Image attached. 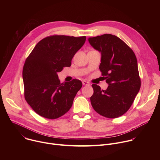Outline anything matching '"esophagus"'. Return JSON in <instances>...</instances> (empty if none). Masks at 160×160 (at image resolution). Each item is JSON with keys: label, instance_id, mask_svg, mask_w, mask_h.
Here are the masks:
<instances>
[{"label": "esophagus", "instance_id": "esophagus-1", "mask_svg": "<svg viewBox=\"0 0 160 160\" xmlns=\"http://www.w3.org/2000/svg\"><path fill=\"white\" fill-rule=\"evenodd\" d=\"M82 84H83V85H90L89 82H88L87 81H83Z\"/></svg>", "mask_w": 160, "mask_h": 160}]
</instances>
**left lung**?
<instances>
[{
  "instance_id": "1",
  "label": "left lung",
  "mask_w": 160,
  "mask_h": 160,
  "mask_svg": "<svg viewBox=\"0 0 160 160\" xmlns=\"http://www.w3.org/2000/svg\"><path fill=\"white\" fill-rule=\"evenodd\" d=\"M88 42L101 53L99 70L108 83L106 90L92 84L90 102L99 115L118 118L132 106L141 88L138 61L132 49L120 38L104 34L88 38Z\"/></svg>"
}]
</instances>
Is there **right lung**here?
Segmentation results:
<instances>
[{
	"instance_id": "1",
	"label": "right lung",
	"mask_w": 160,
	"mask_h": 160,
	"mask_svg": "<svg viewBox=\"0 0 160 160\" xmlns=\"http://www.w3.org/2000/svg\"><path fill=\"white\" fill-rule=\"evenodd\" d=\"M85 40V36L47 37L27 58L22 69L25 98L40 116L56 119L71 108L82 82L73 79L61 83L58 73L71 66L72 58Z\"/></svg>"
}]
</instances>
